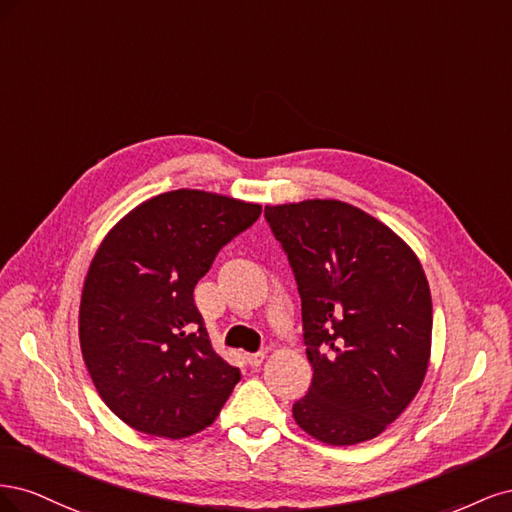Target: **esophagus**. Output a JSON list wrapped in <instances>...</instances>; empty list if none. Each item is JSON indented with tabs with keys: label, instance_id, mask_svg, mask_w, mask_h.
I'll use <instances>...</instances> for the list:
<instances>
[{
	"label": "esophagus",
	"instance_id": "esophagus-1",
	"mask_svg": "<svg viewBox=\"0 0 512 512\" xmlns=\"http://www.w3.org/2000/svg\"><path fill=\"white\" fill-rule=\"evenodd\" d=\"M245 361L250 363V367H260L262 361H265V352H254V354H247Z\"/></svg>",
	"mask_w": 512,
	"mask_h": 512
}]
</instances>
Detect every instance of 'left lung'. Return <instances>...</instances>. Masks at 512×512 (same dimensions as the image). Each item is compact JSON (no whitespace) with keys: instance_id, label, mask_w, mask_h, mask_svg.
Segmentation results:
<instances>
[{"instance_id":"left-lung-1","label":"left lung","mask_w":512,"mask_h":512,"mask_svg":"<svg viewBox=\"0 0 512 512\" xmlns=\"http://www.w3.org/2000/svg\"><path fill=\"white\" fill-rule=\"evenodd\" d=\"M297 280L314 378L292 406L309 436L350 446L380 436L427 374L431 294L416 254L342 200L265 207Z\"/></svg>"}]
</instances>
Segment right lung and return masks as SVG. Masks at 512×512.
I'll list each match as a JSON object with an SVG mask.
<instances>
[{
    "instance_id": "obj_1",
    "label": "right lung",
    "mask_w": 512,
    "mask_h": 512,
    "mask_svg": "<svg viewBox=\"0 0 512 512\" xmlns=\"http://www.w3.org/2000/svg\"><path fill=\"white\" fill-rule=\"evenodd\" d=\"M260 205L200 190L130 211L91 260L81 350L104 404L132 429L188 438L218 418L241 371L211 348L194 288Z\"/></svg>"
}]
</instances>
